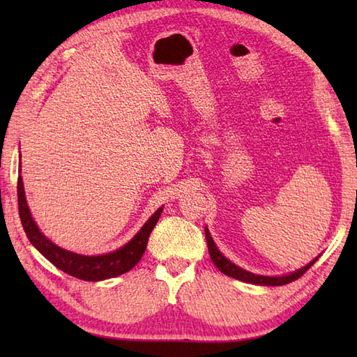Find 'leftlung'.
Instances as JSON below:
<instances>
[{
    "label": "left lung",
    "instance_id": "1",
    "mask_svg": "<svg viewBox=\"0 0 357 357\" xmlns=\"http://www.w3.org/2000/svg\"><path fill=\"white\" fill-rule=\"evenodd\" d=\"M206 239H207L208 253H210L211 261H213V264L224 273V275L234 278V279H239V280H244V282L256 284V285H285V284H290V282H293V280L299 279L316 262V259H314V261L310 262L308 265H305L304 268H301V270L294 271V273H290V275H287V276H276V278L275 276H271V278L270 276H261V275H255V273H250L244 268L238 267V265H234L233 262L227 259L225 256H222V253L219 252L218 247L215 245V242H213V239H211L207 229H206Z\"/></svg>",
    "mask_w": 357,
    "mask_h": 357
}]
</instances>
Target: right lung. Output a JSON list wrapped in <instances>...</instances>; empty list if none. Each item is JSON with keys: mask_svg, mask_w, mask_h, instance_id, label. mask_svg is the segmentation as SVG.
<instances>
[{"mask_svg": "<svg viewBox=\"0 0 357 357\" xmlns=\"http://www.w3.org/2000/svg\"><path fill=\"white\" fill-rule=\"evenodd\" d=\"M17 188L21 224L29 241L32 242V245H35L38 252H40L45 259H49L56 268L63 270L67 275H70L73 278H78L82 280H93V282L95 280H102L124 275L128 270H132L135 265L139 262L144 252H146L150 233L155 229L158 219L162 213V207L158 208L156 213L144 224L139 233L136 234L130 242H127L124 247L116 250V252L101 256H82L67 252V250L55 245L44 236L33 222L32 216H30L21 176H18Z\"/></svg>", "mask_w": 357, "mask_h": 357, "instance_id": "obj_1", "label": "right lung"}]
</instances>
